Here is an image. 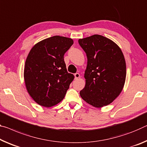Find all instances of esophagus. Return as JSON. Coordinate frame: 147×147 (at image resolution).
<instances>
[{"instance_id": "obj_1", "label": "esophagus", "mask_w": 147, "mask_h": 147, "mask_svg": "<svg viewBox=\"0 0 147 147\" xmlns=\"http://www.w3.org/2000/svg\"><path fill=\"white\" fill-rule=\"evenodd\" d=\"M79 78H80V74H79V73H75V74H74V78L78 79Z\"/></svg>"}]
</instances>
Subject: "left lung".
I'll list each match as a JSON object with an SVG mask.
<instances>
[{
    "instance_id": "1",
    "label": "left lung",
    "mask_w": 147,
    "mask_h": 147,
    "mask_svg": "<svg viewBox=\"0 0 147 147\" xmlns=\"http://www.w3.org/2000/svg\"><path fill=\"white\" fill-rule=\"evenodd\" d=\"M86 53V85L82 98L97 108L111 103L122 92L126 76V65L121 49L110 39L99 34L79 39Z\"/></svg>"
}]
</instances>
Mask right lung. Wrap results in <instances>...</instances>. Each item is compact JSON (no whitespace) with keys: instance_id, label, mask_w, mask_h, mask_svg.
I'll return each mask as SVG.
<instances>
[{"instance_id":"1","label":"right lung","mask_w":147,"mask_h":147,"mask_svg":"<svg viewBox=\"0 0 147 147\" xmlns=\"http://www.w3.org/2000/svg\"><path fill=\"white\" fill-rule=\"evenodd\" d=\"M73 44L71 38L53 36L30 51L24 68L25 83L28 93L40 105L54 106L65 97L74 77L67 71L64 55Z\"/></svg>"}]
</instances>
